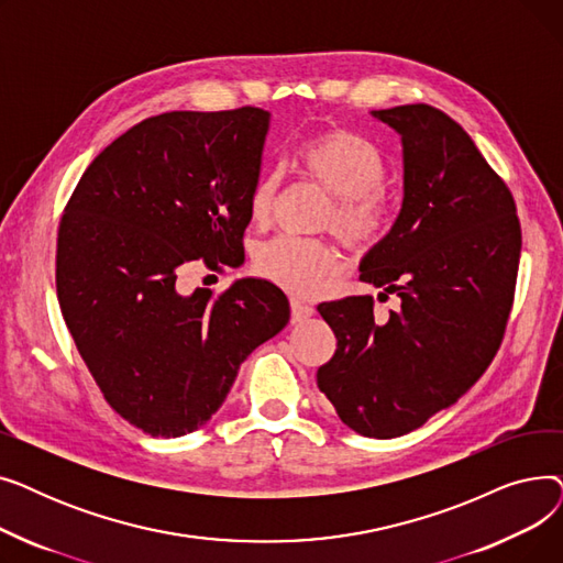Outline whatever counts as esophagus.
Segmentation results:
<instances>
[{"instance_id": "1", "label": "esophagus", "mask_w": 563, "mask_h": 563, "mask_svg": "<svg viewBox=\"0 0 563 563\" xmlns=\"http://www.w3.org/2000/svg\"><path fill=\"white\" fill-rule=\"evenodd\" d=\"M289 308H291V321L299 323V321H306L308 317L314 314V308L301 299H291L289 301Z\"/></svg>"}]
</instances>
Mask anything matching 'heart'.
I'll use <instances>...</instances> for the list:
<instances>
[{
    "instance_id": "1",
    "label": "heart",
    "mask_w": 563,
    "mask_h": 563,
    "mask_svg": "<svg viewBox=\"0 0 563 563\" xmlns=\"http://www.w3.org/2000/svg\"><path fill=\"white\" fill-rule=\"evenodd\" d=\"M297 166L312 185L331 196L323 207L319 228L333 232L353 253H369L395 223V205L383 189L386 162L378 147L346 128L314 132L297 147ZM285 177L278 168L260 175L249 194V219L269 223L283 196ZM255 272L274 285L312 297L340 272V253L323 240L276 236L262 244L253 257Z\"/></svg>"
}]
</instances>
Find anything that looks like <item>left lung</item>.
<instances>
[{"label":"left lung","mask_w":563,"mask_h":563,"mask_svg":"<svg viewBox=\"0 0 563 563\" xmlns=\"http://www.w3.org/2000/svg\"><path fill=\"white\" fill-rule=\"evenodd\" d=\"M399 132L404 202L361 264V280L397 294L374 321L372 297L321 303L338 338L317 386L340 420L367 438H397L452 406L486 372L514 306L520 221L505 180L467 132L429 104L372 111Z\"/></svg>","instance_id":"8db88e82"}]
</instances>
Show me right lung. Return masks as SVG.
I'll return each mask as SVG.
<instances>
[{
  "label": "right lung",
  "mask_w": 563,
  "mask_h": 563,
  "mask_svg": "<svg viewBox=\"0 0 563 563\" xmlns=\"http://www.w3.org/2000/svg\"><path fill=\"white\" fill-rule=\"evenodd\" d=\"M266 130L257 107L145 118L86 168L58 223L66 327L107 404L143 433L202 427L249 353L289 321L269 280L177 289L187 262H244Z\"/></svg>",
  "instance_id": "add662e5"
}]
</instances>
